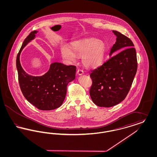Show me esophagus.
Returning a JSON list of instances; mask_svg holds the SVG:
<instances>
[{
	"mask_svg": "<svg viewBox=\"0 0 157 157\" xmlns=\"http://www.w3.org/2000/svg\"><path fill=\"white\" fill-rule=\"evenodd\" d=\"M77 74H78V75H83V71L81 69H78L77 70Z\"/></svg>",
	"mask_w": 157,
	"mask_h": 157,
	"instance_id": "1",
	"label": "esophagus"
}]
</instances>
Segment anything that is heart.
Listing matches in <instances>:
<instances>
[{
	"label": "heart",
	"mask_w": 157,
	"mask_h": 157,
	"mask_svg": "<svg viewBox=\"0 0 157 157\" xmlns=\"http://www.w3.org/2000/svg\"><path fill=\"white\" fill-rule=\"evenodd\" d=\"M106 45L95 37H90L74 42L71 49L67 45L61 48L62 57L69 62H74L76 57H82L85 67L95 68L100 66L104 59Z\"/></svg>",
	"instance_id": "obj_1"
}]
</instances>
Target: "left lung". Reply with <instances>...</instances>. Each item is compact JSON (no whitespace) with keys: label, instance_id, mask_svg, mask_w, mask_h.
I'll list each match as a JSON object with an SVG mask.
<instances>
[{"label":"left lung","instance_id":"8db88e82","mask_svg":"<svg viewBox=\"0 0 157 157\" xmlns=\"http://www.w3.org/2000/svg\"><path fill=\"white\" fill-rule=\"evenodd\" d=\"M113 32L117 38L109 56L121 51L90 74L92 81L90 96L94 103L101 107H111L124 100L137 71L136 53L133 42L119 32Z\"/></svg>","mask_w":157,"mask_h":157}]
</instances>
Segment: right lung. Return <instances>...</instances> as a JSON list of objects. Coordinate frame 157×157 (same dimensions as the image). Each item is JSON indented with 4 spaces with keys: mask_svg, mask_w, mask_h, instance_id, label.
I'll list each match as a JSON object with an SVG mask.
<instances>
[{
    "mask_svg": "<svg viewBox=\"0 0 157 157\" xmlns=\"http://www.w3.org/2000/svg\"><path fill=\"white\" fill-rule=\"evenodd\" d=\"M37 31L31 32L25 39L17 53L16 67L19 83L23 96L37 109L49 111L59 108L67 94L69 82L74 80L76 67L55 62L45 75L33 76L25 72L21 67L19 56L23 48L35 37Z\"/></svg>",
    "mask_w": 157,
    "mask_h": 157,
    "instance_id": "obj_1",
    "label": "right lung"
}]
</instances>
